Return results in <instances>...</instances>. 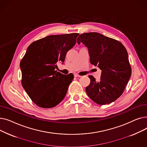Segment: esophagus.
Returning a JSON list of instances; mask_svg holds the SVG:
<instances>
[{
    "label": "esophagus",
    "instance_id": "esophagus-1",
    "mask_svg": "<svg viewBox=\"0 0 147 147\" xmlns=\"http://www.w3.org/2000/svg\"><path fill=\"white\" fill-rule=\"evenodd\" d=\"M74 76L75 78H77V77H80V76H79L78 74H77V73H74Z\"/></svg>",
    "mask_w": 147,
    "mask_h": 147
}]
</instances>
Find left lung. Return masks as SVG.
I'll return each instance as SVG.
<instances>
[{"label":"left lung","instance_id":"1","mask_svg":"<svg viewBox=\"0 0 147 147\" xmlns=\"http://www.w3.org/2000/svg\"><path fill=\"white\" fill-rule=\"evenodd\" d=\"M77 42L86 46L90 63L102 70L99 81L89 76L86 94L98 104L111 103L122 95L132 73L125 47L119 41L96 32L81 34Z\"/></svg>","mask_w":147,"mask_h":147}]
</instances>
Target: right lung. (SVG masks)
<instances>
[{"mask_svg": "<svg viewBox=\"0 0 147 147\" xmlns=\"http://www.w3.org/2000/svg\"><path fill=\"white\" fill-rule=\"evenodd\" d=\"M79 34L51 35L28 46L20 62L21 84L38 107L52 108L64 98L74 76L58 72L57 63H64L67 52L75 45Z\"/></svg>", "mask_w": 147, "mask_h": 147, "instance_id": "obj_1", "label": "right lung"}]
</instances>
